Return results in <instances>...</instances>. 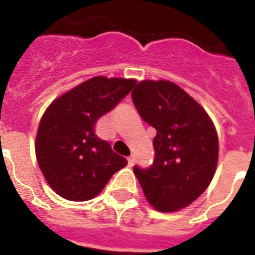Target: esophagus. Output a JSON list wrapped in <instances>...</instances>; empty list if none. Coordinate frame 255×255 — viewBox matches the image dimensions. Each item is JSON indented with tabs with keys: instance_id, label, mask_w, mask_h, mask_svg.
Listing matches in <instances>:
<instances>
[{
	"instance_id": "34e87169",
	"label": "esophagus",
	"mask_w": 255,
	"mask_h": 255,
	"mask_svg": "<svg viewBox=\"0 0 255 255\" xmlns=\"http://www.w3.org/2000/svg\"><path fill=\"white\" fill-rule=\"evenodd\" d=\"M133 164H135V157H133V156H129V157H128V165L132 167Z\"/></svg>"
}]
</instances>
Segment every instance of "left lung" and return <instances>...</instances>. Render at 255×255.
I'll list each match as a JSON object with an SVG mask.
<instances>
[{
	"label": "left lung",
	"instance_id": "left-lung-1",
	"mask_svg": "<svg viewBox=\"0 0 255 255\" xmlns=\"http://www.w3.org/2000/svg\"><path fill=\"white\" fill-rule=\"evenodd\" d=\"M141 119L156 129L155 159L133 167L144 194L160 212H176L200 197L218 159L216 128L204 108L168 81H143L132 92Z\"/></svg>",
	"mask_w": 255,
	"mask_h": 255
}]
</instances>
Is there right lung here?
<instances>
[{"instance_id": "1", "label": "right lung", "mask_w": 255, "mask_h": 255, "mask_svg": "<svg viewBox=\"0 0 255 255\" xmlns=\"http://www.w3.org/2000/svg\"><path fill=\"white\" fill-rule=\"evenodd\" d=\"M136 81L95 77L66 92L43 114L35 140L38 165L49 185L63 198L87 201L99 194L123 156L95 133L99 118L119 104Z\"/></svg>"}]
</instances>
